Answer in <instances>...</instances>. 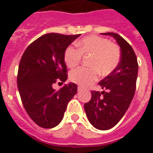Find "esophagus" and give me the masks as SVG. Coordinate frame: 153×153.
Masks as SVG:
<instances>
[{"instance_id":"obj_1","label":"esophagus","mask_w":153,"mask_h":153,"mask_svg":"<svg viewBox=\"0 0 153 153\" xmlns=\"http://www.w3.org/2000/svg\"><path fill=\"white\" fill-rule=\"evenodd\" d=\"M83 90V88L81 87V86H78V88H77V91L78 92H81Z\"/></svg>"}]
</instances>
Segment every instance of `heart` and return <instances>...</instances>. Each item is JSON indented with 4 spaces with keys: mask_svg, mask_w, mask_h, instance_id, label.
Returning <instances> with one entry per match:
<instances>
[{
    "mask_svg": "<svg viewBox=\"0 0 153 153\" xmlns=\"http://www.w3.org/2000/svg\"><path fill=\"white\" fill-rule=\"evenodd\" d=\"M79 50L67 47L64 52V62L69 68L76 67L82 55H91L89 60L90 68L80 67L70 73L72 82L86 86L93 83L101 75L111 74L117 68L120 60V51L117 45L107 39L98 36H89L76 43Z\"/></svg>",
    "mask_w": 153,
    "mask_h": 153,
    "instance_id": "b5f03b06",
    "label": "heart"
}]
</instances>
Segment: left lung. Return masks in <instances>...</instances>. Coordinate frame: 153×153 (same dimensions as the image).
Wrapping results in <instances>:
<instances>
[{
	"mask_svg": "<svg viewBox=\"0 0 153 153\" xmlns=\"http://www.w3.org/2000/svg\"><path fill=\"white\" fill-rule=\"evenodd\" d=\"M113 36L120 47V61L117 68L99 85L106 91H91V100L84 104L90 123L100 130L117 125L129 108L136 90L138 76L137 58L134 51L122 36L115 33H102Z\"/></svg>",
	"mask_w": 153,
	"mask_h": 153,
	"instance_id": "8db88e82",
	"label": "left lung"
}]
</instances>
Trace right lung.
<instances>
[{"label":"right lung","mask_w":153,"mask_h":153,"mask_svg":"<svg viewBox=\"0 0 153 153\" xmlns=\"http://www.w3.org/2000/svg\"><path fill=\"white\" fill-rule=\"evenodd\" d=\"M79 36L47 33L30 44L21 57L19 93L29 117L42 128H53L61 122L67 104L77 92L74 83L59 90L53 88V84L67 79L64 52Z\"/></svg>","instance_id":"1"}]
</instances>
